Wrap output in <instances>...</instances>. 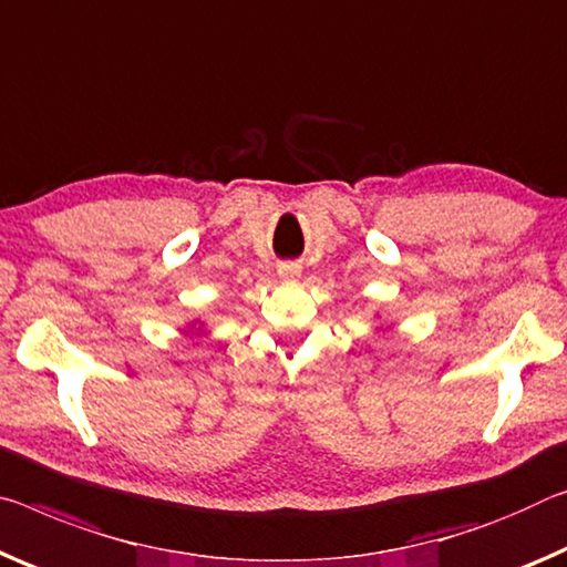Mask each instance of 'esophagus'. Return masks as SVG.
<instances>
[{
  "label": "esophagus",
  "mask_w": 567,
  "mask_h": 567,
  "mask_svg": "<svg viewBox=\"0 0 567 567\" xmlns=\"http://www.w3.org/2000/svg\"><path fill=\"white\" fill-rule=\"evenodd\" d=\"M302 275V267L298 262H282L280 265V277L282 280H298Z\"/></svg>",
  "instance_id": "esophagus-1"
}]
</instances>
